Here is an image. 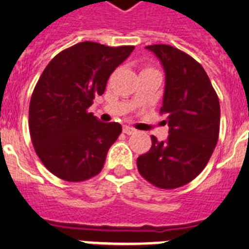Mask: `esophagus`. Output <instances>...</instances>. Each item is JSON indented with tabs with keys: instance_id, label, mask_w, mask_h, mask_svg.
I'll use <instances>...</instances> for the list:
<instances>
[{
	"instance_id": "esophagus-1",
	"label": "esophagus",
	"mask_w": 249,
	"mask_h": 249,
	"mask_svg": "<svg viewBox=\"0 0 249 249\" xmlns=\"http://www.w3.org/2000/svg\"><path fill=\"white\" fill-rule=\"evenodd\" d=\"M123 133H126V135H133L136 133V129L132 128L129 126H123Z\"/></svg>"
}]
</instances>
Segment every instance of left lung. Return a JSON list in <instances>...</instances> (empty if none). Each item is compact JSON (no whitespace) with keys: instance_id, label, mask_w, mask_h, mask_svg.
<instances>
[{"instance_id":"1","label":"left lung","mask_w":249,"mask_h":249,"mask_svg":"<svg viewBox=\"0 0 249 249\" xmlns=\"http://www.w3.org/2000/svg\"><path fill=\"white\" fill-rule=\"evenodd\" d=\"M166 73L160 113H167L169 136L137 158L138 172L163 190L178 188L203 171L219 135V100L195 58L168 45L147 46ZM166 122V121H164Z\"/></svg>"}]
</instances>
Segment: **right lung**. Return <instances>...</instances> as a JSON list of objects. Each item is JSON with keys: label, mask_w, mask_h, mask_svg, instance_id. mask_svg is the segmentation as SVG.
Returning a JSON list of instances; mask_svg holds the SVG:
<instances>
[{"label": "right lung", "mask_w": 249, "mask_h": 249, "mask_svg": "<svg viewBox=\"0 0 249 249\" xmlns=\"http://www.w3.org/2000/svg\"><path fill=\"white\" fill-rule=\"evenodd\" d=\"M133 50L77 43L53 57L39 77L30 102L31 140L41 162L61 179L81 182L101 172L122 126L101 122L87 109Z\"/></svg>", "instance_id": "1"}]
</instances>
